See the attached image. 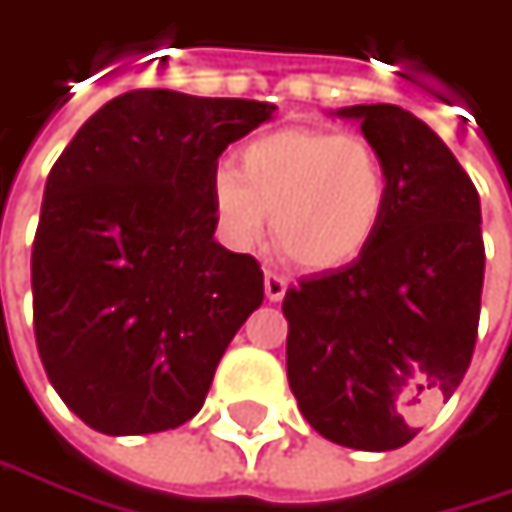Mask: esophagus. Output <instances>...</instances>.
Masks as SVG:
<instances>
[{"instance_id":"34e87169","label":"esophagus","mask_w":512,"mask_h":512,"mask_svg":"<svg viewBox=\"0 0 512 512\" xmlns=\"http://www.w3.org/2000/svg\"><path fill=\"white\" fill-rule=\"evenodd\" d=\"M263 287H266V299H269V302H281L284 293H287V278L278 275V272H266Z\"/></svg>"}]
</instances>
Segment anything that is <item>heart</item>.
<instances>
[{
	"label": "heart",
	"mask_w": 512,
	"mask_h": 512,
	"mask_svg": "<svg viewBox=\"0 0 512 512\" xmlns=\"http://www.w3.org/2000/svg\"><path fill=\"white\" fill-rule=\"evenodd\" d=\"M393 199L384 152L360 134L281 128L240 149L237 169L210 175V210L228 243L260 240L266 213L281 255L337 269L372 249Z\"/></svg>",
	"instance_id": "1"
}]
</instances>
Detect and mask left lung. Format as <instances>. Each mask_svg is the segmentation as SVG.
<instances>
[{
  "label": "left lung",
  "instance_id": "1",
  "mask_svg": "<svg viewBox=\"0 0 512 512\" xmlns=\"http://www.w3.org/2000/svg\"><path fill=\"white\" fill-rule=\"evenodd\" d=\"M384 152L393 199L372 249L284 296L287 378L325 440L393 451L460 387L484 290L481 199L440 137L398 105H354Z\"/></svg>",
  "mask_w": 512,
  "mask_h": 512
}]
</instances>
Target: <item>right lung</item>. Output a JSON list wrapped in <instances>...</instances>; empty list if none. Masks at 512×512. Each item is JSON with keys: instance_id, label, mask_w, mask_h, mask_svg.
I'll list each match as a JSON object with an SVG mask.
<instances>
[{"instance_id": "obj_1", "label": "right lung", "mask_w": 512, "mask_h": 512, "mask_svg": "<svg viewBox=\"0 0 512 512\" xmlns=\"http://www.w3.org/2000/svg\"><path fill=\"white\" fill-rule=\"evenodd\" d=\"M272 111L131 90L87 119L52 166L31 246L34 340L52 387L93 431L190 422L263 302L260 263L213 240L210 175Z\"/></svg>"}]
</instances>
